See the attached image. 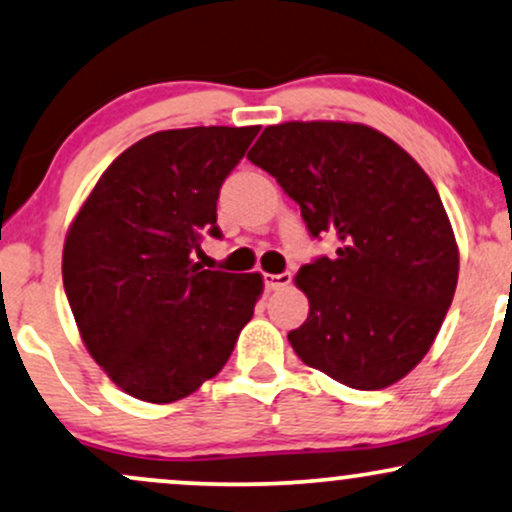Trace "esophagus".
<instances>
[{
	"label": "esophagus",
	"instance_id": "obj_1",
	"mask_svg": "<svg viewBox=\"0 0 512 512\" xmlns=\"http://www.w3.org/2000/svg\"><path fill=\"white\" fill-rule=\"evenodd\" d=\"M291 272H281V274H264V283H267L269 291H279V288H286L291 283Z\"/></svg>",
	"mask_w": 512,
	"mask_h": 512
}]
</instances>
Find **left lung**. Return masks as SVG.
Wrapping results in <instances>:
<instances>
[{"instance_id":"obj_1","label":"left lung","mask_w":512,"mask_h":512,"mask_svg":"<svg viewBox=\"0 0 512 512\" xmlns=\"http://www.w3.org/2000/svg\"><path fill=\"white\" fill-rule=\"evenodd\" d=\"M248 159L298 202L312 238H338L295 276L310 300L288 334L295 355L350 389L396 384L432 348L458 283L432 178L384 133L343 121L267 126Z\"/></svg>"}]
</instances>
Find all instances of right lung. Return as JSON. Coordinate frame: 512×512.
<instances>
[{
    "label": "right lung",
    "instance_id": "add662e5",
    "mask_svg": "<svg viewBox=\"0 0 512 512\" xmlns=\"http://www.w3.org/2000/svg\"><path fill=\"white\" fill-rule=\"evenodd\" d=\"M260 126H197L138 140L109 164L64 243V291L80 338L128 396L174 403L217 377L252 319L260 274L193 262L221 238V183Z\"/></svg>",
    "mask_w": 512,
    "mask_h": 512
}]
</instances>
